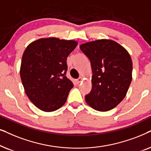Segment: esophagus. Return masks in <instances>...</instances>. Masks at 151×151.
<instances>
[{
    "label": "esophagus",
    "instance_id": "obj_1",
    "mask_svg": "<svg viewBox=\"0 0 151 151\" xmlns=\"http://www.w3.org/2000/svg\"><path fill=\"white\" fill-rule=\"evenodd\" d=\"M82 80H83V79H82L81 77H79V79H77V80H76V82H77V84H79V83H80L82 81Z\"/></svg>",
    "mask_w": 151,
    "mask_h": 151
}]
</instances>
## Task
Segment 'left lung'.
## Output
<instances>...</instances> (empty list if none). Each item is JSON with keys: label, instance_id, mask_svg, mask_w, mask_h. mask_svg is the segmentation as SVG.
<instances>
[{"label": "left lung", "instance_id": "8db88e82", "mask_svg": "<svg viewBox=\"0 0 151 151\" xmlns=\"http://www.w3.org/2000/svg\"><path fill=\"white\" fill-rule=\"evenodd\" d=\"M80 49L90 61L93 73L86 103L98 111H108L127 93L132 81L131 57L121 45L108 39L82 44Z\"/></svg>", "mask_w": 151, "mask_h": 151}]
</instances>
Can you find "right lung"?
<instances>
[{
  "label": "right lung",
  "instance_id": "add662e5",
  "mask_svg": "<svg viewBox=\"0 0 151 151\" xmlns=\"http://www.w3.org/2000/svg\"><path fill=\"white\" fill-rule=\"evenodd\" d=\"M77 42L58 38L40 39L24 52L20 70L30 101L40 110L52 112L63 106L73 83L66 77L67 58Z\"/></svg>",
  "mask_w": 151,
  "mask_h": 151
}]
</instances>
